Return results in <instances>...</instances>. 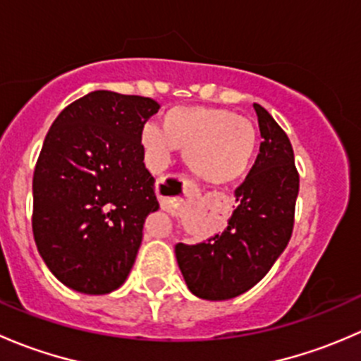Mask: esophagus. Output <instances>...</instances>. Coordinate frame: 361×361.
<instances>
[{
	"label": "esophagus",
	"mask_w": 361,
	"mask_h": 361,
	"mask_svg": "<svg viewBox=\"0 0 361 361\" xmlns=\"http://www.w3.org/2000/svg\"><path fill=\"white\" fill-rule=\"evenodd\" d=\"M183 192H185V194H190V192H192V187L187 183V181H183Z\"/></svg>",
	"instance_id": "1"
}]
</instances>
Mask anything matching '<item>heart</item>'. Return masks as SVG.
Masks as SVG:
<instances>
[{"label": "heart", "mask_w": 361, "mask_h": 361, "mask_svg": "<svg viewBox=\"0 0 361 361\" xmlns=\"http://www.w3.org/2000/svg\"><path fill=\"white\" fill-rule=\"evenodd\" d=\"M141 145L154 169L167 167L180 148L199 180L228 185L250 169L257 152V130L248 118L224 108L174 106L162 113L160 127H143Z\"/></svg>", "instance_id": "heart-1"}]
</instances>
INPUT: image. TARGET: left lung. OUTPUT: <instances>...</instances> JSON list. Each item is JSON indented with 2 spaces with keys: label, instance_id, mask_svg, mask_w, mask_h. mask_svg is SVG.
I'll return each mask as SVG.
<instances>
[{
  "label": "left lung",
  "instance_id": "obj_1",
  "mask_svg": "<svg viewBox=\"0 0 361 361\" xmlns=\"http://www.w3.org/2000/svg\"><path fill=\"white\" fill-rule=\"evenodd\" d=\"M264 141L246 180L235 188L238 207L221 234L174 246L188 290L206 300H228L253 288L292 238L298 173L285 130L253 104Z\"/></svg>",
  "mask_w": 361,
  "mask_h": 361
}]
</instances>
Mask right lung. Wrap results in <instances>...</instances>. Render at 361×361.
Returning <instances> with one entry per match:
<instances>
[{
	"mask_svg": "<svg viewBox=\"0 0 361 361\" xmlns=\"http://www.w3.org/2000/svg\"><path fill=\"white\" fill-rule=\"evenodd\" d=\"M160 104L94 90L54 120L32 176V234L47 267L75 292L104 295L129 276L159 209L141 130Z\"/></svg>",
	"mask_w": 361,
	"mask_h": 361,
	"instance_id": "1",
	"label": "right lung"
}]
</instances>
